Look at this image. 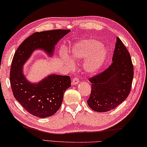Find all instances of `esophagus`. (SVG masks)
<instances>
[{"label": "esophagus", "instance_id": "34e87169", "mask_svg": "<svg viewBox=\"0 0 147 147\" xmlns=\"http://www.w3.org/2000/svg\"><path fill=\"white\" fill-rule=\"evenodd\" d=\"M79 83V79L78 78H74L72 80V85H77Z\"/></svg>", "mask_w": 147, "mask_h": 147}]
</instances>
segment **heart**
<instances>
[{"label": "heart", "instance_id": "heart-1", "mask_svg": "<svg viewBox=\"0 0 147 147\" xmlns=\"http://www.w3.org/2000/svg\"><path fill=\"white\" fill-rule=\"evenodd\" d=\"M107 55V49L102 46L101 42L91 38L78 42L73 47L70 52V57L74 62L87 58L84 68L89 73H94L99 71L105 62ZM62 58L68 66L73 67V63L65 55H63Z\"/></svg>", "mask_w": 147, "mask_h": 147}]
</instances>
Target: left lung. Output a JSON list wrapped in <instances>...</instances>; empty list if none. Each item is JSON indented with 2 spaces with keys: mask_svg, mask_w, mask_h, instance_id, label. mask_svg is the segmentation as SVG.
<instances>
[{
  "mask_svg": "<svg viewBox=\"0 0 147 147\" xmlns=\"http://www.w3.org/2000/svg\"><path fill=\"white\" fill-rule=\"evenodd\" d=\"M134 67L130 53L116 38L113 63L105 71L90 78L91 92L88 105L96 112H107L125 101L131 90Z\"/></svg>",
  "mask_w": 147,
  "mask_h": 147,
  "instance_id": "obj_1",
  "label": "left lung"
}]
</instances>
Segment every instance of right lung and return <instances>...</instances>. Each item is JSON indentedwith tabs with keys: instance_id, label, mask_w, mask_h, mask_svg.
Instances as JSON below:
<instances>
[{
	"instance_id": "add662e5",
	"label": "right lung",
	"mask_w": 147,
	"mask_h": 147,
	"mask_svg": "<svg viewBox=\"0 0 147 147\" xmlns=\"http://www.w3.org/2000/svg\"><path fill=\"white\" fill-rule=\"evenodd\" d=\"M69 29L36 32L21 44L13 56L9 80L13 96L29 113L39 118L54 114L62 105L63 94L71 87L69 76L51 74L38 84L29 83L22 72V67L35 49H40L50 57L55 46Z\"/></svg>"
}]
</instances>
